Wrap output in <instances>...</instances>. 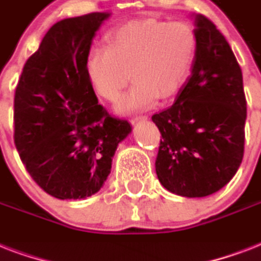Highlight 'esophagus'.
Returning <instances> with one entry per match:
<instances>
[{
  "instance_id": "esophagus-1",
  "label": "esophagus",
  "mask_w": 261,
  "mask_h": 261,
  "mask_svg": "<svg viewBox=\"0 0 261 261\" xmlns=\"http://www.w3.org/2000/svg\"><path fill=\"white\" fill-rule=\"evenodd\" d=\"M147 116L146 115H135V116H133V118L130 119V122L134 124V123H138L141 122V120H146Z\"/></svg>"
}]
</instances>
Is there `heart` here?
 Masks as SVG:
<instances>
[{"mask_svg":"<svg viewBox=\"0 0 261 261\" xmlns=\"http://www.w3.org/2000/svg\"><path fill=\"white\" fill-rule=\"evenodd\" d=\"M107 43L89 53L87 74L94 90L110 101L134 75L137 81L119 101L120 111L143 110L159 97L176 96L192 74L199 51L191 24L155 18L126 22L107 36Z\"/></svg>","mask_w":261,"mask_h":261,"instance_id":"obj_1","label":"heart"}]
</instances>
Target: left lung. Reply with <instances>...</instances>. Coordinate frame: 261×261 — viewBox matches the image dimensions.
Listing matches in <instances>:
<instances>
[{"label":"left lung","mask_w":261,"mask_h":261,"mask_svg":"<svg viewBox=\"0 0 261 261\" xmlns=\"http://www.w3.org/2000/svg\"><path fill=\"white\" fill-rule=\"evenodd\" d=\"M199 51L173 106L151 116L163 139L155 159L172 194L203 198L234 176L244 157L247 98L243 71L214 22L195 16Z\"/></svg>","instance_id":"8db88e82"}]
</instances>
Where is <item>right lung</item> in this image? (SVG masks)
<instances>
[{
  "instance_id": "add662e5",
  "label": "right lung",
  "mask_w": 261,
  "mask_h": 261,
  "mask_svg": "<svg viewBox=\"0 0 261 261\" xmlns=\"http://www.w3.org/2000/svg\"><path fill=\"white\" fill-rule=\"evenodd\" d=\"M108 16L94 12L54 24L16 87V149L34 181L62 200L96 194L131 133L126 119L98 104L87 74L92 39Z\"/></svg>"
}]
</instances>
